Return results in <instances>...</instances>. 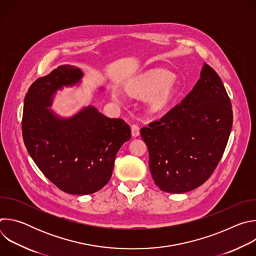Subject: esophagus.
Masks as SVG:
<instances>
[{
  "label": "esophagus",
  "instance_id": "1",
  "mask_svg": "<svg viewBox=\"0 0 256 256\" xmlns=\"http://www.w3.org/2000/svg\"><path fill=\"white\" fill-rule=\"evenodd\" d=\"M130 128H132V136L134 138L140 136V128H138L136 124H132Z\"/></svg>",
  "mask_w": 256,
  "mask_h": 256
}]
</instances>
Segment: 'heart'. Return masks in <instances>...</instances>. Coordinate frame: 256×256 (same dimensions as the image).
Masks as SVG:
<instances>
[{
  "label": "heart",
  "instance_id": "1",
  "mask_svg": "<svg viewBox=\"0 0 256 256\" xmlns=\"http://www.w3.org/2000/svg\"><path fill=\"white\" fill-rule=\"evenodd\" d=\"M175 90V80L163 70L147 72L128 85L130 94L138 97H147V102L152 112H162L169 105ZM112 97L118 102H124L122 93L114 91Z\"/></svg>",
  "mask_w": 256,
  "mask_h": 256
}]
</instances>
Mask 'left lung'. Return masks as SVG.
I'll return each instance as SVG.
<instances>
[{"label":"left lung","instance_id":"obj_1","mask_svg":"<svg viewBox=\"0 0 256 256\" xmlns=\"http://www.w3.org/2000/svg\"><path fill=\"white\" fill-rule=\"evenodd\" d=\"M232 124L224 84L204 64L200 80L186 98L140 128L155 184L165 192L184 194L204 184L223 156Z\"/></svg>","mask_w":256,"mask_h":256}]
</instances>
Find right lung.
Segmentation results:
<instances>
[{"label":"right lung","instance_id":"1","mask_svg":"<svg viewBox=\"0 0 256 256\" xmlns=\"http://www.w3.org/2000/svg\"><path fill=\"white\" fill-rule=\"evenodd\" d=\"M83 75L64 64L38 78L25 96L22 118L24 144L35 164L60 190L78 196L107 184L118 151L130 138L124 120L106 118L92 105L70 118L52 110L56 91L79 84Z\"/></svg>","mask_w":256,"mask_h":256}]
</instances>
